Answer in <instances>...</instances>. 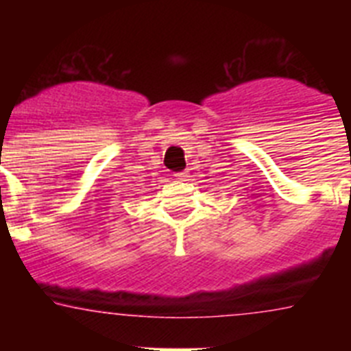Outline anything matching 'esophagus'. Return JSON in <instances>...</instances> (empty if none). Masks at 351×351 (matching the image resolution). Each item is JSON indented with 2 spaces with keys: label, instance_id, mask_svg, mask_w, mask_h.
I'll return each mask as SVG.
<instances>
[{
  "label": "esophagus",
  "instance_id": "1",
  "mask_svg": "<svg viewBox=\"0 0 351 351\" xmlns=\"http://www.w3.org/2000/svg\"><path fill=\"white\" fill-rule=\"evenodd\" d=\"M176 178H178L179 181H188L190 173H188V172H178V173H176Z\"/></svg>",
  "mask_w": 351,
  "mask_h": 351
}]
</instances>
